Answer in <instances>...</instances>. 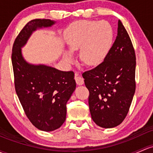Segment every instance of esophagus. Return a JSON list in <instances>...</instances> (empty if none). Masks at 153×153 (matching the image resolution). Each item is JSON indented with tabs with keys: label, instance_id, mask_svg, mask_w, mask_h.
<instances>
[{
	"label": "esophagus",
	"instance_id": "obj_1",
	"mask_svg": "<svg viewBox=\"0 0 153 153\" xmlns=\"http://www.w3.org/2000/svg\"><path fill=\"white\" fill-rule=\"evenodd\" d=\"M75 80L78 85H83L84 83V79L83 78V77L80 75L78 72H75Z\"/></svg>",
	"mask_w": 153,
	"mask_h": 153
}]
</instances>
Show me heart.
Masks as SVG:
<instances>
[{
    "mask_svg": "<svg viewBox=\"0 0 153 153\" xmlns=\"http://www.w3.org/2000/svg\"><path fill=\"white\" fill-rule=\"evenodd\" d=\"M113 29L106 21L78 20L72 23L64 32V39L70 53L79 50L80 61L94 67L101 64L108 53L113 41ZM64 60L71 63L70 53H64Z\"/></svg>",
    "mask_w": 153,
    "mask_h": 153,
    "instance_id": "obj_1",
    "label": "heart"
}]
</instances>
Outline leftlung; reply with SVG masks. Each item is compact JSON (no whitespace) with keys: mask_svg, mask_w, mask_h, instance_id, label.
<instances>
[{"mask_svg":"<svg viewBox=\"0 0 153 153\" xmlns=\"http://www.w3.org/2000/svg\"><path fill=\"white\" fill-rule=\"evenodd\" d=\"M136 55L131 38L120 20L117 36L103 62L82 75L89 89L91 119L111 128L123 123L136 90Z\"/></svg>","mask_w":153,"mask_h":153,"instance_id":"left-lung-1","label":"left lung"}]
</instances>
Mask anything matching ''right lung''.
Masks as SVG:
<instances>
[{"mask_svg":"<svg viewBox=\"0 0 153 153\" xmlns=\"http://www.w3.org/2000/svg\"><path fill=\"white\" fill-rule=\"evenodd\" d=\"M55 23L48 19L30 20L15 39L12 48L16 93L30 123L43 131H55L65 121L66 105L76 88L74 72L29 64L24 59L21 48L33 31Z\"/></svg>","mask_w":153,"mask_h":153,"instance_id":"obj_1","label":"right lung"}]
</instances>
